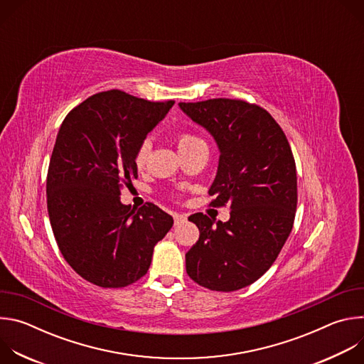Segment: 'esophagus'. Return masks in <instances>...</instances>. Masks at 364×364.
<instances>
[{
	"mask_svg": "<svg viewBox=\"0 0 364 364\" xmlns=\"http://www.w3.org/2000/svg\"><path fill=\"white\" fill-rule=\"evenodd\" d=\"M186 220H187V216H186V215H178V213L174 215V223H176V226L184 223Z\"/></svg>",
	"mask_w": 364,
	"mask_h": 364,
	"instance_id": "34e87169",
	"label": "esophagus"
}]
</instances>
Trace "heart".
Masks as SVG:
<instances>
[{"label":"heart","instance_id":"obj_1","mask_svg":"<svg viewBox=\"0 0 364 364\" xmlns=\"http://www.w3.org/2000/svg\"><path fill=\"white\" fill-rule=\"evenodd\" d=\"M177 144H178V149L180 151H186V149H190V148H193L196 145L204 144V141L201 138H198L197 135L191 134V132H181L177 136ZM148 152H149V141L144 139L136 146L135 154H134V163H135L136 168H142L145 166L146 159H148Z\"/></svg>","mask_w":364,"mask_h":364}]
</instances>
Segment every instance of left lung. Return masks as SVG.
<instances>
[{
	"label": "left lung",
	"instance_id": "obj_1",
	"mask_svg": "<svg viewBox=\"0 0 364 364\" xmlns=\"http://www.w3.org/2000/svg\"><path fill=\"white\" fill-rule=\"evenodd\" d=\"M178 105L215 136L220 160L210 205L230 209L225 223L203 213L188 218L200 236L186 253V271L207 289L237 291L272 267L292 230L294 155L282 128L256 103L216 97Z\"/></svg>",
	"mask_w": 364,
	"mask_h": 364
}]
</instances>
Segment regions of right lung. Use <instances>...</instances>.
Returning a JSON list of instances; mask_svg holds the SVG:
<instances>
[{"mask_svg":"<svg viewBox=\"0 0 364 364\" xmlns=\"http://www.w3.org/2000/svg\"><path fill=\"white\" fill-rule=\"evenodd\" d=\"M174 100L151 102L112 89L92 95L65 118L47 171V212L73 271L102 288L141 279L173 218L146 203H121L138 177L134 154Z\"/></svg>","mask_w":364,"mask_h":364,"instance_id":"add662e5","label":"right lung"}]
</instances>
